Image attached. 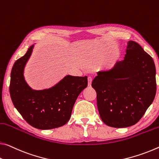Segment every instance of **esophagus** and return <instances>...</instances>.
<instances>
[{
  "label": "esophagus",
  "instance_id": "esophagus-1",
  "mask_svg": "<svg viewBox=\"0 0 159 159\" xmlns=\"http://www.w3.org/2000/svg\"><path fill=\"white\" fill-rule=\"evenodd\" d=\"M92 78L90 76L88 77V85H89V86H90L91 85V83H92Z\"/></svg>",
  "mask_w": 159,
  "mask_h": 159
}]
</instances>
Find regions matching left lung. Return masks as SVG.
Returning <instances> with one entry per match:
<instances>
[{"mask_svg": "<svg viewBox=\"0 0 159 159\" xmlns=\"http://www.w3.org/2000/svg\"><path fill=\"white\" fill-rule=\"evenodd\" d=\"M125 59L109 71L98 72L92 87L102 122L110 127H127L145 114L157 92L152 57L134 41L127 44Z\"/></svg>", "mask_w": 159, "mask_h": 159, "instance_id": "1", "label": "left lung"}]
</instances>
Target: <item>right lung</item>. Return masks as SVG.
I'll return each mask as SVG.
<instances>
[{
    "label": "right lung",
    "instance_id": "right-lung-1",
    "mask_svg": "<svg viewBox=\"0 0 159 159\" xmlns=\"http://www.w3.org/2000/svg\"><path fill=\"white\" fill-rule=\"evenodd\" d=\"M34 45L15 62L11 70L10 94L15 107L32 127L50 129L69 120L78 96L87 87V76L66 75L52 89L34 90L25 82L23 71Z\"/></svg>",
    "mask_w": 159,
    "mask_h": 159
}]
</instances>
